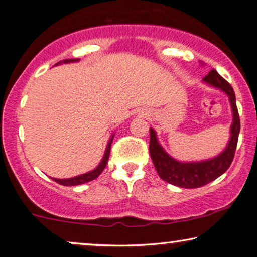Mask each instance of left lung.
<instances>
[{
    "label": "left lung",
    "instance_id": "obj_1",
    "mask_svg": "<svg viewBox=\"0 0 257 257\" xmlns=\"http://www.w3.org/2000/svg\"><path fill=\"white\" fill-rule=\"evenodd\" d=\"M202 80L208 85L223 91L229 97L233 122L230 126L229 142L222 153L209 160L198 161V163H181L165 152L158 142L156 131L150 128V154L158 174L164 181L181 188L202 187L222 175L229 168L234 159L238 133H240V117H238L236 98L233 87L217 73L216 70H212L208 75L203 77Z\"/></svg>",
    "mask_w": 257,
    "mask_h": 257
}]
</instances>
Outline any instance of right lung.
I'll return each mask as SVG.
<instances>
[{
  "instance_id": "1",
  "label": "right lung",
  "mask_w": 257,
  "mask_h": 257,
  "mask_svg": "<svg viewBox=\"0 0 257 257\" xmlns=\"http://www.w3.org/2000/svg\"><path fill=\"white\" fill-rule=\"evenodd\" d=\"M70 62H77V59H65V61H63V63H70ZM59 63H61V62H59ZM59 63H58V64H59ZM112 140H113V135H112L111 139L108 140V144H107V146H106V150H105V154H104L103 159H101L100 164L98 165V166L94 168L93 171L87 172V173H85V174L77 175V177L69 178V179H55V178H52V180H55L56 182H57V184H61L63 186L82 185V184H85V182H89V181L94 180V179L98 178V175H99L101 172L104 171V168L106 167L108 157H110Z\"/></svg>"
}]
</instances>
